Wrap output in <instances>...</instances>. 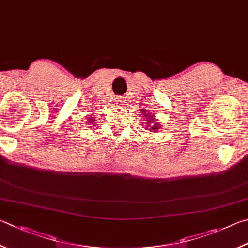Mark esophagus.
I'll return each instance as SVG.
<instances>
[{
  "mask_svg": "<svg viewBox=\"0 0 248 248\" xmlns=\"http://www.w3.org/2000/svg\"><path fill=\"white\" fill-rule=\"evenodd\" d=\"M115 103L117 104V106H123V104H124V100L123 99H122L121 97H116L115 98Z\"/></svg>",
  "mask_w": 248,
  "mask_h": 248,
  "instance_id": "1",
  "label": "esophagus"
}]
</instances>
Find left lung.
<instances>
[{"label": "left lung", "mask_w": 248, "mask_h": 248, "mask_svg": "<svg viewBox=\"0 0 248 248\" xmlns=\"http://www.w3.org/2000/svg\"><path fill=\"white\" fill-rule=\"evenodd\" d=\"M145 116H147V122H146V129H148L150 133H154L155 131H158L159 128H161V125L159 124V122H155V116L154 115H150V113H147V114H144ZM153 123H154V125H151V124Z\"/></svg>", "instance_id": "left-lung-1"}]
</instances>
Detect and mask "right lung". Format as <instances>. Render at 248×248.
<instances>
[{
  "label": "right lung",
  "instance_id": "add662e5",
  "mask_svg": "<svg viewBox=\"0 0 248 248\" xmlns=\"http://www.w3.org/2000/svg\"><path fill=\"white\" fill-rule=\"evenodd\" d=\"M91 121H93V119H89V122H91Z\"/></svg>",
  "mask_w": 248,
  "mask_h": 248
}]
</instances>
